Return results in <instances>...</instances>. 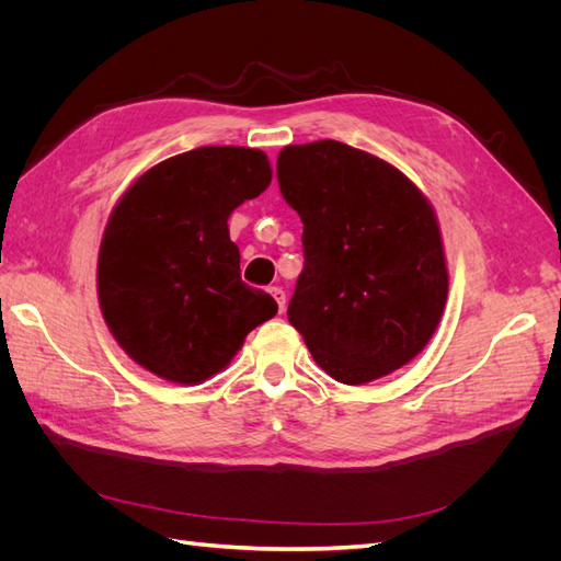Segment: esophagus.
<instances>
[{
	"label": "esophagus",
	"instance_id": "obj_1",
	"mask_svg": "<svg viewBox=\"0 0 561 561\" xmlns=\"http://www.w3.org/2000/svg\"><path fill=\"white\" fill-rule=\"evenodd\" d=\"M271 297L276 299V304H278V309L283 311L285 309V293H283V287H271Z\"/></svg>",
	"mask_w": 561,
	"mask_h": 561
}]
</instances>
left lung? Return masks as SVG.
Masks as SVG:
<instances>
[{"mask_svg":"<svg viewBox=\"0 0 561 561\" xmlns=\"http://www.w3.org/2000/svg\"><path fill=\"white\" fill-rule=\"evenodd\" d=\"M276 171L307 257L287 318L318 367L363 386L414 360L449 293L428 196L393 163L336 140L283 147Z\"/></svg>","mask_w":561,"mask_h":561,"instance_id":"obj_1","label":"left lung"}]
</instances>
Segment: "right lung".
<instances>
[{"instance_id": "add662e5", "label": "right lung", "mask_w": 561, "mask_h": 561, "mask_svg": "<svg viewBox=\"0 0 561 561\" xmlns=\"http://www.w3.org/2000/svg\"><path fill=\"white\" fill-rule=\"evenodd\" d=\"M274 171L262 149L210 145L147 168L118 196L98 250V301L116 344L165 381L229 367L248 332L278 313L241 280L229 215Z\"/></svg>"}]
</instances>
